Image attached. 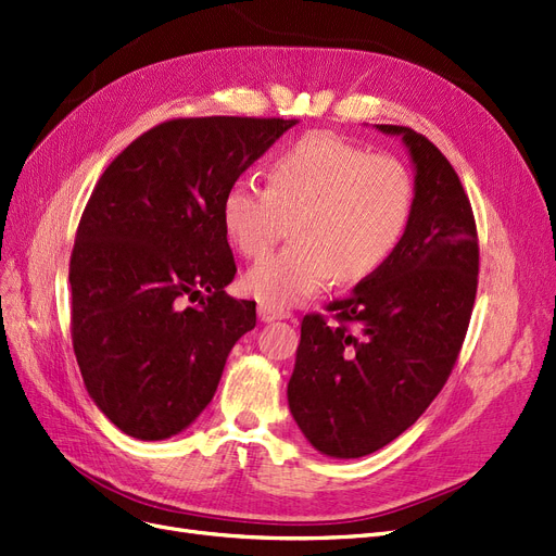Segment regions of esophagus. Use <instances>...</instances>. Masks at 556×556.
Here are the masks:
<instances>
[{"label": "esophagus", "instance_id": "34e87169", "mask_svg": "<svg viewBox=\"0 0 556 556\" xmlns=\"http://www.w3.org/2000/svg\"><path fill=\"white\" fill-rule=\"evenodd\" d=\"M258 318L263 323H273V320H283V318H291V312L281 309V306H273V304H258Z\"/></svg>", "mask_w": 556, "mask_h": 556}]
</instances>
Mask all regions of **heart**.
Listing matches in <instances>:
<instances>
[{
    "label": "heart",
    "mask_w": 556,
    "mask_h": 556,
    "mask_svg": "<svg viewBox=\"0 0 556 556\" xmlns=\"http://www.w3.org/2000/svg\"><path fill=\"white\" fill-rule=\"evenodd\" d=\"M413 205L415 182L403 162L312 132L270 164L267 185L236 178L222 215L226 233L250 258L275 244L281 215H298L295 244L261 258L244 279L256 300L283 306L320 293L337 277L357 283L378 273L403 240Z\"/></svg>",
    "instance_id": "1"
}]
</instances>
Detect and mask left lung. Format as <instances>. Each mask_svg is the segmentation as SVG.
Masks as SVG:
<instances>
[{"label": "left lung", "mask_w": 556, "mask_h": 556, "mask_svg": "<svg viewBox=\"0 0 556 556\" xmlns=\"http://www.w3.org/2000/svg\"><path fill=\"white\" fill-rule=\"evenodd\" d=\"M415 205L396 252L330 304L337 323L304 316L289 409L323 456L374 454L413 426L456 364L477 298L479 240L460 178L433 141L403 126Z\"/></svg>", "instance_id": "obj_1"}]
</instances>
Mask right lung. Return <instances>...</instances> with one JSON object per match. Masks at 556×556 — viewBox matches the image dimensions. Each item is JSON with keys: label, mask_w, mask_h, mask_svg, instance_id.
<instances>
[{"label": "right lung", "mask_w": 556, "mask_h": 556, "mask_svg": "<svg viewBox=\"0 0 556 556\" xmlns=\"http://www.w3.org/2000/svg\"><path fill=\"white\" fill-rule=\"evenodd\" d=\"M295 123L174 118L100 176L71 256V327L91 401L126 435L155 442L192 426L256 327V302L224 291L236 261L222 203Z\"/></svg>", "instance_id": "right-lung-1"}]
</instances>
